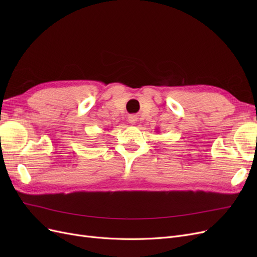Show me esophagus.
Here are the masks:
<instances>
[{"instance_id": "34e87169", "label": "esophagus", "mask_w": 257, "mask_h": 257, "mask_svg": "<svg viewBox=\"0 0 257 257\" xmlns=\"http://www.w3.org/2000/svg\"><path fill=\"white\" fill-rule=\"evenodd\" d=\"M136 121H137L136 115H131L130 118H128V122H130L131 124H135V123H136Z\"/></svg>"}]
</instances>
